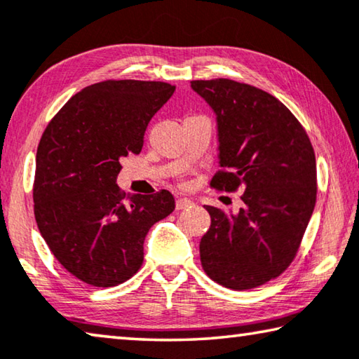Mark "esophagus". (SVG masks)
Returning a JSON list of instances; mask_svg holds the SVG:
<instances>
[{"label":"esophagus","mask_w":359,"mask_h":359,"mask_svg":"<svg viewBox=\"0 0 359 359\" xmlns=\"http://www.w3.org/2000/svg\"><path fill=\"white\" fill-rule=\"evenodd\" d=\"M193 206H195V203H193L191 200H189V198H180V200L175 201V208H177V210L190 209Z\"/></svg>","instance_id":"obj_1"}]
</instances>
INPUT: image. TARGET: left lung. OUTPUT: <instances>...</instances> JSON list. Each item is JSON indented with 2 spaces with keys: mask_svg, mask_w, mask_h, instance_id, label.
I'll list each match as a JSON object with an SVG mask.
<instances>
[{
  "mask_svg": "<svg viewBox=\"0 0 359 359\" xmlns=\"http://www.w3.org/2000/svg\"><path fill=\"white\" fill-rule=\"evenodd\" d=\"M191 88L217 116L222 170L210 184L244 190L238 214L206 206L203 270L229 289H254L280 276L299 251L316 203L315 151L299 119L265 90L226 78Z\"/></svg>",
  "mask_w": 359,
  "mask_h": 359,
  "instance_id": "left-lung-1",
  "label": "left lung"
}]
</instances>
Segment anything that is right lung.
Masks as SVG:
<instances>
[{"label": "right lung", "mask_w": 359, "mask_h": 359, "mask_svg": "<svg viewBox=\"0 0 359 359\" xmlns=\"http://www.w3.org/2000/svg\"><path fill=\"white\" fill-rule=\"evenodd\" d=\"M174 90L137 79L90 84L60 108L39 140L36 225L60 265L90 286H118L134 276L147 233L175 208L168 190L128 201L116 185L123 158L139 155L150 119Z\"/></svg>", "instance_id": "add662e5"}]
</instances>
